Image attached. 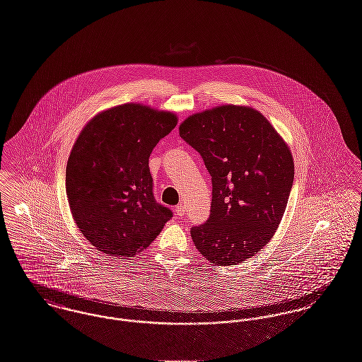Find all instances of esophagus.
<instances>
[{
    "label": "esophagus",
    "instance_id": "obj_1",
    "mask_svg": "<svg viewBox=\"0 0 362 362\" xmlns=\"http://www.w3.org/2000/svg\"><path fill=\"white\" fill-rule=\"evenodd\" d=\"M174 211H175V216H177V217H184V214H185V207H184L182 204H178V206H175Z\"/></svg>",
    "mask_w": 362,
    "mask_h": 362
}]
</instances>
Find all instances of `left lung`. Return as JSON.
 <instances>
[{
	"label": "left lung",
	"instance_id": "obj_1",
	"mask_svg": "<svg viewBox=\"0 0 362 362\" xmlns=\"http://www.w3.org/2000/svg\"><path fill=\"white\" fill-rule=\"evenodd\" d=\"M178 130L200 153L213 184L210 217L191 230L197 250L214 265L253 257L284 217L295 178L291 148L250 106L206 109Z\"/></svg>",
	"mask_w": 362,
	"mask_h": 362
}]
</instances>
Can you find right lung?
Wrapping results in <instances>:
<instances>
[{
    "label": "right lung",
    "instance_id": "add662e5",
    "mask_svg": "<svg viewBox=\"0 0 362 362\" xmlns=\"http://www.w3.org/2000/svg\"><path fill=\"white\" fill-rule=\"evenodd\" d=\"M173 112L130 102L95 115L66 165V195L86 239L109 256L145 250L171 218L152 192L149 156L177 126Z\"/></svg>",
    "mask_w": 362,
    "mask_h": 362
}]
</instances>
